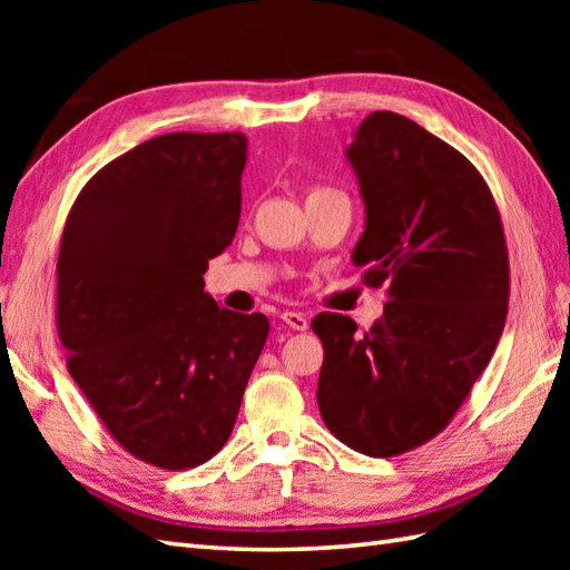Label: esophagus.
I'll use <instances>...</instances> for the list:
<instances>
[{"mask_svg":"<svg viewBox=\"0 0 570 570\" xmlns=\"http://www.w3.org/2000/svg\"><path fill=\"white\" fill-rule=\"evenodd\" d=\"M282 321H284L292 331H308V318L304 316V313L284 311V313H282Z\"/></svg>","mask_w":570,"mask_h":570,"instance_id":"obj_1","label":"esophagus"}]
</instances>
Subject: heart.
<instances>
[{"label":"heart","mask_w":570,"mask_h":570,"mask_svg":"<svg viewBox=\"0 0 570 570\" xmlns=\"http://www.w3.org/2000/svg\"><path fill=\"white\" fill-rule=\"evenodd\" d=\"M325 190H333V188H323V186H318V188H313V190L308 193V198H311V196H318V193H325Z\"/></svg>","instance_id":"b5f03b06"}]
</instances>
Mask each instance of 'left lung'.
<instances>
[{"label": "left lung", "mask_w": 570, "mask_h": 570, "mask_svg": "<svg viewBox=\"0 0 570 570\" xmlns=\"http://www.w3.org/2000/svg\"><path fill=\"white\" fill-rule=\"evenodd\" d=\"M347 159L365 198L353 262L386 286L384 316L360 333L318 313V409L337 441L392 458L435 439L500 343L510 254L485 178L451 144L396 112H372Z\"/></svg>", "instance_id": "obj_1"}]
</instances>
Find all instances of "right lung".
I'll use <instances>...</instances> for the list:
<instances>
[{
    "mask_svg": "<svg viewBox=\"0 0 570 570\" xmlns=\"http://www.w3.org/2000/svg\"><path fill=\"white\" fill-rule=\"evenodd\" d=\"M242 131H171L102 166L58 249L56 328L66 365L112 439L144 463L188 470L233 433L269 335L262 313L203 292L233 242Z\"/></svg>",
    "mask_w": 570,
    "mask_h": 570,
    "instance_id": "add662e5",
    "label": "right lung"
}]
</instances>
